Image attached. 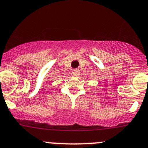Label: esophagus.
Wrapping results in <instances>:
<instances>
[{
	"instance_id": "obj_1",
	"label": "esophagus",
	"mask_w": 148,
	"mask_h": 148,
	"mask_svg": "<svg viewBox=\"0 0 148 148\" xmlns=\"http://www.w3.org/2000/svg\"><path fill=\"white\" fill-rule=\"evenodd\" d=\"M73 75H74V76H78V75H80V70H78V69H74V70H73Z\"/></svg>"
}]
</instances>
